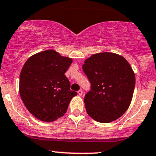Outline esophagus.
Returning a JSON list of instances; mask_svg holds the SVG:
<instances>
[{
  "label": "esophagus",
  "instance_id": "1",
  "mask_svg": "<svg viewBox=\"0 0 156 156\" xmlns=\"http://www.w3.org/2000/svg\"><path fill=\"white\" fill-rule=\"evenodd\" d=\"M78 95H80V96H81V95H82V94H83V91H82L81 90H78Z\"/></svg>",
  "mask_w": 156,
  "mask_h": 156
}]
</instances>
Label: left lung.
I'll use <instances>...</instances> for the list:
<instances>
[{
    "label": "left lung",
    "instance_id": "1",
    "mask_svg": "<svg viewBox=\"0 0 156 156\" xmlns=\"http://www.w3.org/2000/svg\"><path fill=\"white\" fill-rule=\"evenodd\" d=\"M82 68L91 84L83 100L89 115L101 123L121 117L131 103L136 84L127 61L115 53H98L87 59Z\"/></svg>",
    "mask_w": 156,
    "mask_h": 156
}]
</instances>
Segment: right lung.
Masks as SVG:
<instances>
[{
	"label": "right lung",
	"mask_w": 156,
	"mask_h": 156,
	"mask_svg": "<svg viewBox=\"0 0 156 156\" xmlns=\"http://www.w3.org/2000/svg\"><path fill=\"white\" fill-rule=\"evenodd\" d=\"M73 62L54 50L37 53L26 61L20 75V95L37 119L51 122L62 117L77 92L64 73Z\"/></svg>",
	"instance_id": "add662e5"
}]
</instances>
